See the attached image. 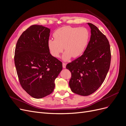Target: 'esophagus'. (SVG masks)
Instances as JSON below:
<instances>
[{
  "instance_id": "obj_1",
  "label": "esophagus",
  "mask_w": 126,
  "mask_h": 126,
  "mask_svg": "<svg viewBox=\"0 0 126 126\" xmlns=\"http://www.w3.org/2000/svg\"><path fill=\"white\" fill-rule=\"evenodd\" d=\"M63 68H66V63H63Z\"/></svg>"
}]
</instances>
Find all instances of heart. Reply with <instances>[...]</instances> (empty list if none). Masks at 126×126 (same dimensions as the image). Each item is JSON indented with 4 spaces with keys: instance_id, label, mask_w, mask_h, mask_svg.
<instances>
[{
    "instance_id": "obj_1",
    "label": "heart",
    "mask_w": 126,
    "mask_h": 126,
    "mask_svg": "<svg viewBox=\"0 0 126 126\" xmlns=\"http://www.w3.org/2000/svg\"><path fill=\"white\" fill-rule=\"evenodd\" d=\"M54 39H49L48 47L50 54L59 57L62 56L64 61L69 60L71 57L78 58L85 52L90 38L89 30L85 27L64 26L56 30L54 33Z\"/></svg>"
}]
</instances>
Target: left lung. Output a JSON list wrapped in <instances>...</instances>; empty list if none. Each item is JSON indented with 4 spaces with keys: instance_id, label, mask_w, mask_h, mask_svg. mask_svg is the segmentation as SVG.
Here are the masks:
<instances>
[{
    "instance_id": "obj_1",
    "label": "left lung",
    "mask_w": 126,
    "mask_h": 126,
    "mask_svg": "<svg viewBox=\"0 0 126 126\" xmlns=\"http://www.w3.org/2000/svg\"><path fill=\"white\" fill-rule=\"evenodd\" d=\"M90 39L83 54L68 63L71 73L69 85L72 92L81 96L92 94L99 88L109 71L111 52L109 41L96 26L88 23Z\"/></svg>"
}]
</instances>
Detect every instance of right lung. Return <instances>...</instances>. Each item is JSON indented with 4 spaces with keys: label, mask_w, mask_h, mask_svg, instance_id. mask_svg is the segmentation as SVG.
I'll return each instance as SVG.
<instances>
[{
    "label": "right lung",
    "mask_w": 126,
    "mask_h": 126,
    "mask_svg": "<svg viewBox=\"0 0 126 126\" xmlns=\"http://www.w3.org/2000/svg\"><path fill=\"white\" fill-rule=\"evenodd\" d=\"M50 30L32 25L18 39L15 51V64L20 85L36 99L51 94L55 80L63 69V63L49 51L48 41Z\"/></svg>",
    "instance_id": "1"
}]
</instances>
